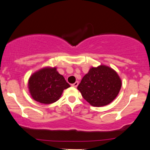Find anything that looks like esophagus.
<instances>
[{
    "label": "esophagus",
    "mask_w": 150,
    "mask_h": 150,
    "mask_svg": "<svg viewBox=\"0 0 150 150\" xmlns=\"http://www.w3.org/2000/svg\"><path fill=\"white\" fill-rule=\"evenodd\" d=\"M78 84H79V82L78 81H76V82H75L74 83H73V84H71V86L73 87H75V88H76L77 86H78Z\"/></svg>",
    "instance_id": "34e87169"
}]
</instances>
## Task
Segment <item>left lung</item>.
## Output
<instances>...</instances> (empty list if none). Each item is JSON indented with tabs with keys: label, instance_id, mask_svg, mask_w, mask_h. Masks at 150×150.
Here are the masks:
<instances>
[{
	"label": "left lung",
	"instance_id": "left-lung-1",
	"mask_svg": "<svg viewBox=\"0 0 150 150\" xmlns=\"http://www.w3.org/2000/svg\"><path fill=\"white\" fill-rule=\"evenodd\" d=\"M121 80L115 70L105 65L92 67L77 86L81 95L93 106L106 105L120 91Z\"/></svg>",
	"mask_w": 150,
	"mask_h": 150
}]
</instances>
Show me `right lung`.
Listing matches in <instances>:
<instances>
[{"label": "right lung", "mask_w": 150, "mask_h": 150, "mask_svg": "<svg viewBox=\"0 0 150 150\" xmlns=\"http://www.w3.org/2000/svg\"><path fill=\"white\" fill-rule=\"evenodd\" d=\"M28 87L35 101L50 104L58 100L64 90L69 88L70 85L56 68L46 67L31 75Z\"/></svg>", "instance_id": "obj_1"}]
</instances>
